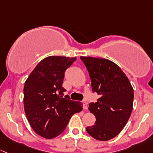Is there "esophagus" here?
<instances>
[{
    "label": "esophagus",
    "instance_id": "obj_1",
    "mask_svg": "<svg viewBox=\"0 0 153 153\" xmlns=\"http://www.w3.org/2000/svg\"><path fill=\"white\" fill-rule=\"evenodd\" d=\"M82 106L84 109H88V102L86 101H82Z\"/></svg>",
    "mask_w": 153,
    "mask_h": 153
}]
</instances>
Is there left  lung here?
Returning <instances> with one entry per match:
<instances>
[{
  "label": "left lung",
  "mask_w": 153,
  "mask_h": 153,
  "mask_svg": "<svg viewBox=\"0 0 153 153\" xmlns=\"http://www.w3.org/2000/svg\"><path fill=\"white\" fill-rule=\"evenodd\" d=\"M80 59L89 73L93 93L100 96L97 102L89 104L96 122L86 131L95 139L108 141L122 131L131 115L133 89L125 74L112 61L89 56Z\"/></svg>",
  "instance_id": "left-lung-1"
}]
</instances>
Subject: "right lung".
<instances>
[{"instance_id": "add662e5", "label": "right lung", "mask_w": 153, "mask_h": 153, "mask_svg": "<svg viewBox=\"0 0 153 153\" xmlns=\"http://www.w3.org/2000/svg\"><path fill=\"white\" fill-rule=\"evenodd\" d=\"M76 57L51 56L37 64L30 74L23 88L26 117L35 133L45 138L57 136L65 130L74 113L82 110V103L62 98L66 69Z\"/></svg>"}]
</instances>
